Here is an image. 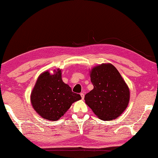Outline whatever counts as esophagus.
<instances>
[{
	"label": "esophagus",
	"instance_id": "esophagus-1",
	"mask_svg": "<svg viewBox=\"0 0 158 158\" xmlns=\"http://www.w3.org/2000/svg\"><path fill=\"white\" fill-rule=\"evenodd\" d=\"M80 95H81V97L82 100H84V93H81Z\"/></svg>",
	"mask_w": 158,
	"mask_h": 158
}]
</instances>
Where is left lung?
<instances>
[{"mask_svg":"<svg viewBox=\"0 0 158 158\" xmlns=\"http://www.w3.org/2000/svg\"><path fill=\"white\" fill-rule=\"evenodd\" d=\"M93 89L85 94V102L102 121L123 114L130 101V90L118 69L111 63L95 66L90 72Z\"/></svg>","mask_w":158,"mask_h":158,"instance_id":"8db88e82","label":"left lung"}]
</instances>
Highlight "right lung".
<instances>
[{
    "label": "right lung",
    "instance_id": "1",
    "mask_svg": "<svg viewBox=\"0 0 158 158\" xmlns=\"http://www.w3.org/2000/svg\"><path fill=\"white\" fill-rule=\"evenodd\" d=\"M81 95L72 91L63 81L61 70L56 69L53 74L45 71L37 78L31 92V102L37 114L44 119L54 121L60 119Z\"/></svg>",
    "mask_w": 158,
    "mask_h": 158
}]
</instances>
